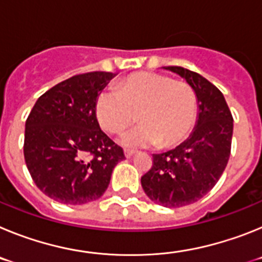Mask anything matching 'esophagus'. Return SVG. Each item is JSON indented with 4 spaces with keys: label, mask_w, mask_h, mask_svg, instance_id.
Returning <instances> with one entry per match:
<instances>
[{
    "label": "esophagus",
    "mask_w": 262,
    "mask_h": 262,
    "mask_svg": "<svg viewBox=\"0 0 262 262\" xmlns=\"http://www.w3.org/2000/svg\"><path fill=\"white\" fill-rule=\"evenodd\" d=\"M135 155V151H133V149H124V156L127 157V159H129L131 156H134Z\"/></svg>",
    "instance_id": "esophagus-1"
}]
</instances>
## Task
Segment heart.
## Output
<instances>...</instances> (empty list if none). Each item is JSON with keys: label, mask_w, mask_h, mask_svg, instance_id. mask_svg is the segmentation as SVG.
Returning <instances> with one entry per match:
<instances>
[{"label": "heart", "mask_w": 262, "mask_h": 262, "mask_svg": "<svg viewBox=\"0 0 262 262\" xmlns=\"http://www.w3.org/2000/svg\"><path fill=\"white\" fill-rule=\"evenodd\" d=\"M96 117L103 129L120 134L138 119L142 123L122 135L127 147H173L186 139L195 123L198 101L193 88L168 76L140 72L102 90Z\"/></svg>", "instance_id": "obj_1"}]
</instances>
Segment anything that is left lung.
<instances>
[{"label": "left lung", "mask_w": 262, "mask_h": 262, "mask_svg": "<svg viewBox=\"0 0 262 262\" xmlns=\"http://www.w3.org/2000/svg\"><path fill=\"white\" fill-rule=\"evenodd\" d=\"M185 78L196 94L198 119L184 143L154 155V165L142 177L148 198L164 207L200 201L226 169L231 154L233 118L224 96L203 76L182 67H164Z\"/></svg>", "instance_id": "8db88e82"}]
</instances>
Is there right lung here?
<instances>
[{
  "label": "right lung",
  "instance_id": "right-lung-1",
  "mask_svg": "<svg viewBox=\"0 0 262 262\" xmlns=\"http://www.w3.org/2000/svg\"><path fill=\"white\" fill-rule=\"evenodd\" d=\"M115 75L73 76L40 96L26 120L23 154L36 186L64 205L103 195L123 149L99 128L96 99Z\"/></svg>",
  "mask_w": 262,
  "mask_h": 262
}]
</instances>
